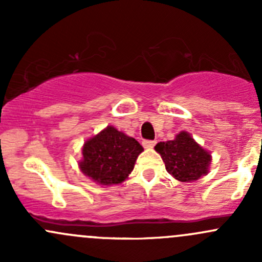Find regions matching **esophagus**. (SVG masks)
<instances>
[{
	"label": "esophagus",
	"mask_w": 262,
	"mask_h": 262,
	"mask_svg": "<svg viewBox=\"0 0 262 262\" xmlns=\"http://www.w3.org/2000/svg\"><path fill=\"white\" fill-rule=\"evenodd\" d=\"M156 141H143V147L147 148V149H150V148L155 147Z\"/></svg>",
	"instance_id": "1"
}]
</instances>
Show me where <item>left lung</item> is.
<instances>
[{"mask_svg": "<svg viewBox=\"0 0 262 262\" xmlns=\"http://www.w3.org/2000/svg\"><path fill=\"white\" fill-rule=\"evenodd\" d=\"M155 149L165 162L166 171L178 181H196L209 172L212 155L187 132H180L172 141L160 142Z\"/></svg>", "mask_w": 262, "mask_h": 262, "instance_id": "left-lung-1", "label": "left lung"}]
</instances>
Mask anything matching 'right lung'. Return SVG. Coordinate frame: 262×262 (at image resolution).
<instances>
[{
	"label": "right lung",
	"mask_w": 262,
	"mask_h": 262,
	"mask_svg": "<svg viewBox=\"0 0 262 262\" xmlns=\"http://www.w3.org/2000/svg\"><path fill=\"white\" fill-rule=\"evenodd\" d=\"M142 152L143 147L136 139L107 125L84 142L78 167L96 184L112 186L128 179Z\"/></svg>",
	"instance_id": "right-lung-1"
}]
</instances>
